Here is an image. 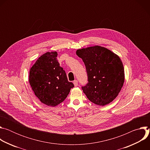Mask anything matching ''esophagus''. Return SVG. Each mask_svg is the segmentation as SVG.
I'll list each match as a JSON object with an SVG mask.
<instances>
[{
  "label": "esophagus",
  "instance_id": "obj_1",
  "mask_svg": "<svg viewBox=\"0 0 150 150\" xmlns=\"http://www.w3.org/2000/svg\"><path fill=\"white\" fill-rule=\"evenodd\" d=\"M74 84L75 85V87H77L78 86V81L77 80L74 81Z\"/></svg>",
  "mask_w": 150,
  "mask_h": 150
}]
</instances>
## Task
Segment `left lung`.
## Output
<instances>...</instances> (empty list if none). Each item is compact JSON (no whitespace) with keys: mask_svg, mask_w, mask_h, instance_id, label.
Wrapping results in <instances>:
<instances>
[{"mask_svg":"<svg viewBox=\"0 0 150 150\" xmlns=\"http://www.w3.org/2000/svg\"><path fill=\"white\" fill-rule=\"evenodd\" d=\"M76 53L82 59L88 75V83L82 87L83 93L98 105L113 101L125 81L124 68L119 56L100 46L78 49Z\"/></svg>","mask_w":150,"mask_h":150,"instance_id":"1","label":"left lung"}]
</instances>
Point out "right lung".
Returning a JSON list of instances; mask_svg holds the SVG:
<instances>
[{
  "instance_id": "1",
  "label": "right lung",
  "mask_w": 150,
  "mask_h": 150,
  "mask_svg": "<svg viewBox=\"0 0 150 150\" xmlns=\"http://www.w3.org/2000/svg\"><path fill=\"white\" fill-rule=\"evenodd\" d=\"M56 52L42 54L31 68L29 82L36 97L48 106L54 107L67 97L74 87L60 67Z\"/></svg>"
}]
</instances>
